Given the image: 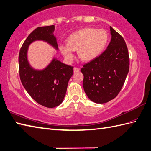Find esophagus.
Masks as SVG:
<instances>
[{"mask_svg": "<svg viewBox=\"0 0 151 151\" xmlns=\"http://www.w3.org/2000/svg\"><path fill=\"white\" fill-rule=\"evenodd\" d=\"M79 71V68H77V67H75L74 68H73V72H78Z\"/></svg>", "mask_w": 151, "mask_h": 151, "instance_id": "obj_1", "label": "esophagus"}]
</instances>
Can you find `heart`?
<instances>
[{
  "label": "heart",
  "instance_id": "1",
  "mask_svg": "<svg viewBox=\"0 0 151 151\" xmlns=\"http://www.w3.org/2000/svg\"><path fill=\"white\" fill-rule=\"evenodd\" d=\"M108 40L106 30L86 28L70 35L67 40L68 45H60V50L69 61L74 56L73 51L76 50H78V57L82 61H90L103 52Z\"/></svg>",
  "mask_w": 151,
  "mask_h": 151
}]
</instances>
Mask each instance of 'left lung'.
<instances>
[{
  "label": "left lung",
  "mask_w": 151,
  "mask_h": 151,
  "mask_svg": "<svg viewBox=\"0 0 151 151\" xmlns=\"http://www.w3.org/2000/svg\"><path fill=\"white\" fill-rule=\"evenodd\" d=\"M112 39L101 55L83 66V88L88 98L105 103L118 95L129 71L128 48L123 37L110 27Z\"/></svg>",
  "instance_id": "1"
}]
</instances>
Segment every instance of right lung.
Listing matches in <instances>:
<instances>
[{
	"label": "right lung",
	"mask_w": 151,
	"mask_h": 151,
	"mask_svg": "<svg viewBox=\"0 0 151 151\" xmlns=\"http://www.w3.org/2000/svg\"><path fill=\"white\" fill-rule=\"evenodd\" d=\"M54 28L52 25L33 30L22 44L19 55V76L23 86L37 103L47 108L58 106L63 102L73 67L54 59L45 70H35L28 62L27 51L29 45L36 40L48 42L58 49L53 34Z\"/></svg>",
	"instance_id": "right-lung-1"
}]
</instances>
